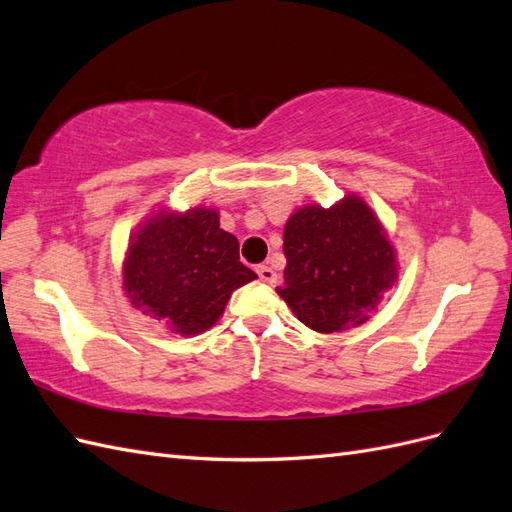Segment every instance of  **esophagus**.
Returning a JSON list of instances; mask_svg holds the SVG:
<instances>
[{
    "instance_id": "34e87169",
    "label": "esophagus",
    "mask_w": 512,
    "mask_h": 512,
    "mask_svg": "<svg viewBox=\"0 0 512 512\" xmlns=\"http://www.w3.org/2000/svg\"><path fill=\"white\" fill-rule=\"evenodd\" d=\"M256 273H258V277L262 282H267V284H273L275 280H277V273L271 269V267H267V265H260V267H256Z\"/></svg>"
}]
</instances>
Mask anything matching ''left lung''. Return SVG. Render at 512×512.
<instances>
[{"label":"left lung","mask_w":512,"mask_h":512,"mask_svg":"<svg viewBox=\"0 0 512 512\" xmlns=\"http://www.w3.org/2000/svg\"><path fill=\"white\" fill-rule=\"evenodd\" d=\"M284 254V284L275 290L318 333L367 322L399 277L386 228L359 194L329 209L299 207L284 226Z\"/></svg>","instance_id":"8db88e82"}]
</instances>
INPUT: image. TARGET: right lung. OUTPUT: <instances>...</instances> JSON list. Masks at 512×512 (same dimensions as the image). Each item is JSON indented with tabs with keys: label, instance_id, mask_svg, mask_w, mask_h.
<instances>
[{
	"label": "right lung",
	"instance_id": "add662e5",
	"mask_svg": "<svg viewBox=\"0 0 512 512\" xmlns=\"http://www.w3.org/2000/svg\"><path fill=\"white\" fill-rule=\"evenodd\" d=\"M130 305L170 335H200L224 314L237 288L256 280L239 260V241L220 228V211L158 207L138 224L121 267Z\"/></svg>",
	"mask_w": 512,
	"mask_h": 512
}]
</instances>
